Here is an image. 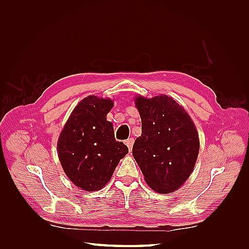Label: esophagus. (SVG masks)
<instances>
[{
	"label": "esophagus",
	"instance_id": "34e87169",
	"mask_svg": "<svg viewBox=\"0 0 249 249\" xmlns=\"http://www.w3.org/2000/svg\"><path fill=\"white\" fill-rule=\"evenodd\" d=\"M125 144H126V146H127V147H129L130 152H131V150H132V147H133V144H134V139H133V138L126 139V140H125Z\"/></svg>",
	"mask_w": 249,
	"mask_h": 249
}]
</instances>
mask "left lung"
Wrapping results in <instances>:
<instances>
[{"instance_id":"1","label":"left lung","mask_w":249,"mask_h":249,"mask_svg":"<svg viewBox=\"0 0 249 249\" xmlns=\"http://www.w3.org/2000/svg\"><path fill=\"white\" fill-rule=\"evenodd\" d=\"M141 136L133 145L134 159L147 185L170 193L190 177L199 150L198 134L185 109L167 95L136 97Z\"/></svg>"}]
</instances>
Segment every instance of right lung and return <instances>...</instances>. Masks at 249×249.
<instances>
[{
  "mask_svg": "<svg viewBox=\"0 0 249 249\" xmlns=\"http://www.w3.org/2000/svg\"><path fill=\"white\" fill-rule=\"evenodd\" d=\"M111 100L88 96L79 103L65 124L58 140L60 163L71 182L86 191L100 190L114 172L119 160L129 153L115 140L106 115Z\"/></svg>",
  "mask_w": 249,
  "mask_h": 249,
  "instance_id": "1",
  "label": "right lung"
}]
</instances>
